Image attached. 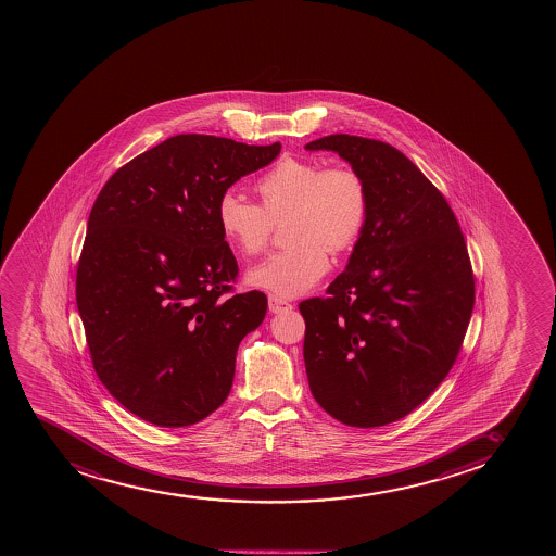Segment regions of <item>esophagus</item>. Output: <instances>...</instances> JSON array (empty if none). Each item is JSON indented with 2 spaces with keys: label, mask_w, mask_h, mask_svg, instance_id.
Instances as JSON below:
<instances>
[{
  "label": "esophagus",
  "mask_w": 556,
  "mask_h": 556,
  "mask_svg": "<svg viewBox=\"0 0 556 556\" xmlns=\"http://www.w3.org/2000/svg\"><path fill=\"white\" fill-rule=\"evenodd\" d=\"M268 309L273 313H281L289 312V309H293V306L289 304L288 301H283V299H278V296H268Z\"/></svg>",
  "instance_id": "esophagus-1"
}]
</instances>
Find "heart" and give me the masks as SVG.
Here are the masks:
<instances>
[{
	"instance_id": "1",
	"label": "heart",
	"mask_w": 556,
	"mask_h": 556,
	"mask_svg": "<svg viewBox=\"0 0 556 556\" xmlns=\"http://www.w3.org/2000/svg\"><path fill=\"white\" fill-rule=\"evenodd\" d=\"M260 205L236 192L217 204L218 230L239 252L252 257L270 243L275 224L286 222L288 249L250 270L254 288L293 299L312 289L330 268V255L356 247L369 218L370 197L354 166L330 165L304 157H283L255 184Z\"/></svg>"
}]
</instances>
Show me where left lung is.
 <instances>
[{
    "label": "left lung",
    "instance_id": "8db88e82",
    "mask_svg": "<svg viewBox=\"0 0 556 556\" xmlns=\"http://www.w3.org/2000/svg\"><path fill=\"white\" fill-rule=\"evenodd\" d=\"M362 174L370 210L345 270L299 304L315 401L349 427L403 419L453 369L475 306L458 218L440 189L388 142L336 134L307 142Z\"/></svg>",
    "mask_w": 556,
    "mask_h": 556
}]
</instances>
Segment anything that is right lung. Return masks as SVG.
I'll use <instances>...</instances> for the list:
<instances>
[{
	"label": "right lung",
	"instance_id": "right-lung-1",
	"mask_svg": "<svg viewBox=\"0 0 556 556\" xmlns=\"http://www.w3.org/2000/svg\"><path fill=\"white\" fill-rule=\"evenodd\" d=\"M280 148L176 135L121 166L90 210L77 309L100 382L144 421L189 427L230 393L237 346L267 296L236 293L217 204Z\"/></svg>",
	"mask_w": 556,
	"mask_h": 556
}]
</instances>
